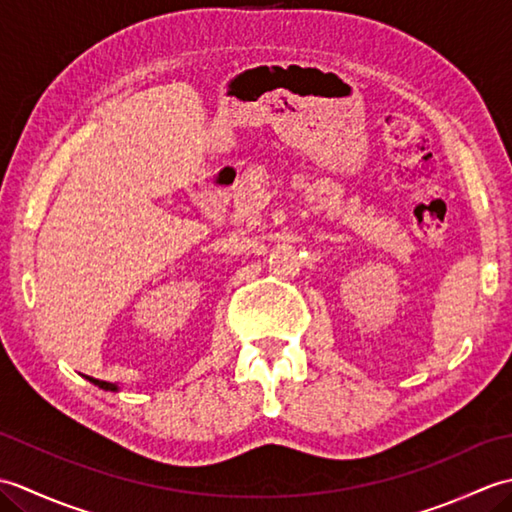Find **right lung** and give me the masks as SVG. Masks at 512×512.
I'll return each mask as SVG.
<instances>
[{"mask_svg": "<svg viewBox=\"0 0 512 512\" xmlns=\"http://www.w3.org/2000/svg\"><path fill=\"white\" fill-rule=\"evenodd\" d=\"M94 385H99V387H103V389H112V391H116L118 387L114 385V383H107V380H96V378H90Z\"/></svg>", "mask_w": 512, "mask_h": 512, "instance_id": "add662e5", "label": "right lung"}]
</instances>
